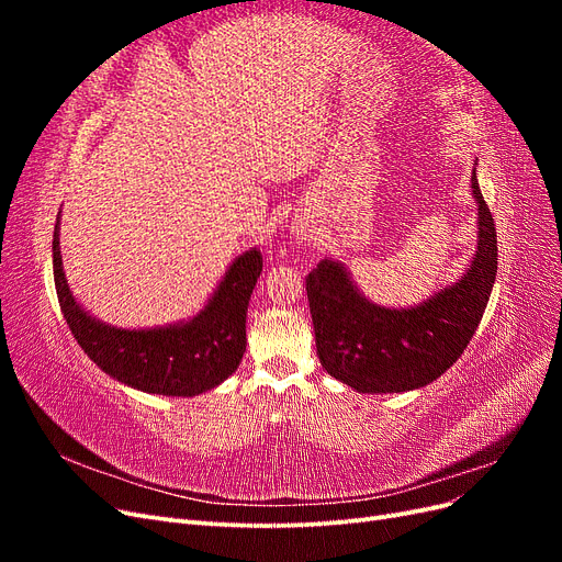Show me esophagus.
Segmentation results:
<instances>
[{"instance_id": "esophagus-1", "label": "esophagus", "mask_w": 562, "mask_h": 562, "mask_svg": "<svg viewBox=\"0 0 562 562\" xmlns=\"http://www.w3.org/2000/svg\"><path fill=\"white\" fill-rule=\"evenodd\" d=\"M297 239H300V244H302V241H307V234H302V232H297Z\"/></svg>"}]
</instances>
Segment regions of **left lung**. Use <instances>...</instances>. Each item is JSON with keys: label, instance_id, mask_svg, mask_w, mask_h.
Returning <instances> with one entry per match:
<instances>
[{"label": "left lung", "instance_id": "1", "mask_svg": "<svg viewBox=\"0 0 562 562\" xmlns=\"http://www.w3.org/2000/svg\"><path fill=\"white\" fill-rule=\"evenodd\" d=\"M479 246L464 277L415 307L370 302L342 262L321 260L307 277L316 353L328 375L361 394H398L438 380L464 353L497 277V229L471 173Z\"/></svg>", "mask_w": 562, "mask_h": 562}]
</instances>
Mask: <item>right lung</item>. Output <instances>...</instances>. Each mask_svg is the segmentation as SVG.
I'll use <instances>...</instances> for the list:
<instances>
[{"instance_id": "1", "label": "right lung", "mask_w": 562, "mask_h": 562, "mask_svg": "<svg viewBox=\"0 0 562 562\" xmlns=\"http://www.w3.org/2000/svg\"><path fill=\"white\" fill-rule=\"evenodd\" d=\"M60 213L54 229V281L60 312L89 359L110 378L145 394L199 396L239 368L246 351V312L260 279L262 255L250 248L225 271L196 316L157 328H116L75 300L60 258Z\"/></svg>"}]
</instances>
